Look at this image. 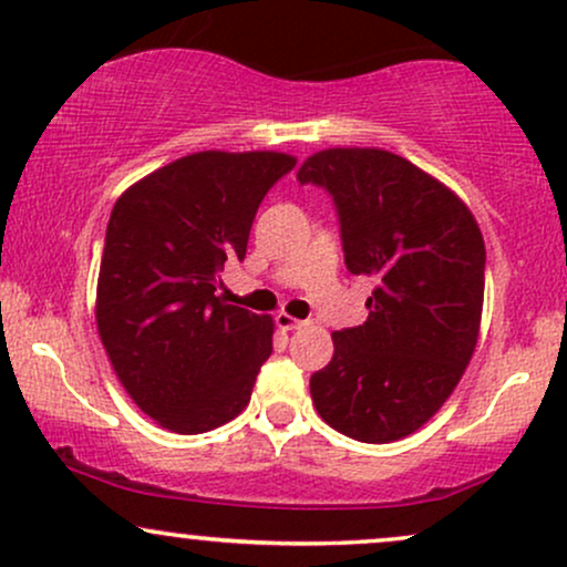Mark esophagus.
<instances>
[{
    "label": "esophagus",
    "mask_w": 567,
    "mask_h": 567,
    "mask_svg": "<svg viewBox=\"0 0 567 567\" xmlns=\"http://www.w3.org/2000/svg\"><path fill=\"white\" fill-rule=\"evenodd\" d=\"M275 320H277V328H282V330H298L306 324L303 320H296V317L288 315V311H279Z\"/></svg>",
    "instance_id": "34e87169"
}]
</instances>
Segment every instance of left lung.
<instances>
[{
  "label": "left lung",
  "instance_id": "left-lung-1",
  "mask_svg": "<svg viewBox=\"0 0 567 567\" xmlns=\"http://www.w3.org/2000/svg\"><path fill=\"white\" fill-rule=\"evenodd\" d=\"M333 194L343 258L375 279L368 320L336 330L309 389L324 424L383 445L445 405L477 347L485 243L458 194L383 148H324L298 171Z\"/></svg>",
  "mask_w": 567,
  "mask_h": 567
}]
</instances>
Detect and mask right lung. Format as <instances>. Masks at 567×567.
I'll list each match as a JSON object with an SVG mask.
<instances>
[{"instance_id":"right-lung-1","label":"right lung","mask_w":567,"mask_h":567,"mask_svg":"<svg viewBox=\"0 0 567 567\" xmlns=\"http://www.w3.org/2000/svg\"><path fill=\"white\" fill-rule=\"evenodd\" d=\"M296 167L282 152H197L116 199L97 271L95 322L130 400L178 434L247 408L275 320L216 296L243 261L258 205Z\"/></svg>"}]
</instances>
